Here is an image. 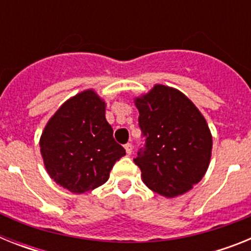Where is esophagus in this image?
I'll use <instances>...</instances> for the list:
<instances>
[{
    "mask_svg": "<svg viewBox=\"0 0 251 251\" xmlns=\"http://www.w3.org/2000/svg\"><path fill=\"white\" fill-rule=\"evenodd\" d=\"M124 148H126L127 154H130V153H132V145H130V143H127V145L124 146Z\"/></svg>",
    "mask_w": 251,
    "mask_h": 251,
    "instance_id": "34e87169",
    "label": "esophagus"
}]
</instances>
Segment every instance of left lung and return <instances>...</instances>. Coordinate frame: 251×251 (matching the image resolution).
<instances>
[{
	"instance_id": "8db88e82",
	"label": "left lung",
	"mask_w": 251,
	"mask_h": 251,
	"mask_svg": "<svg viewBox=\"0 0 251 251\" xmlns=\"http://www.w3.org/2000/svg\"><path fill=\"white\" fill-rule=\"evenodd\" d=\"M134 103L146 138L134 158L143 182L165 197L185 194L210 165L212 137L206 119L183 93L161 84Z\"/></svg>"
}]
</instances>
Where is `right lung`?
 <instances>
[{
    "label": "right lung",
    "mask_w": 251,
    "mask_h": 251,
    "mask_svg": "<svg viewBox=\"0 0 251 251\" xmlns=\"http://www.w3.org/2000/svg\"><path fill=\"white\" fill-rule=\"evenodd\" d=\"M40 151L48 174L74 194L105 183L126 150L113 138L105 103L94 90L68 99L45 126Z\"/></svg>",
    "instance_id": "right-lung-1"
}]
</instances>
